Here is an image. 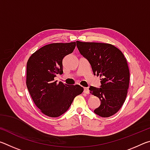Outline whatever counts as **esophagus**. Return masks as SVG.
Segmentation results:
<instances>
[{
    "label": "esophagus",
    "instance_id": "1",
    "mask_svg": "<svg viewBox=\"0 0 150 150\" xmlns=\"http://www.w3.org/2000/svg\"><path fill=\"white\" fill-rule=\"evenodd\" d=\"M84 93H86V94L89 93V90H88V87H85L84 88Z\"/></svg>",
    "mask_w": 150,
    "mask_h": 150
}]
</instances>
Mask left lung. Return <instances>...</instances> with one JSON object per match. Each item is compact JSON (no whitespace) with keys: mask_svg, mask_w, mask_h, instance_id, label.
<instances>
[{"mask_svg":"<svg viewBox=\"0 0 150 150\" xmlns=\"http://www.w3.org/2000/svg\"><path fill=\"white\" fill-rule=\"evenodd\" d=\"M76 42L81 54L90 63L93 74L100 77V88H89L90 93L100 100L94 112L104 118L114 115L123 105L128 93L130 71L126 57L110 44Z\"/></svg>","mask_w":150,"mask_h":150,"instance_id":"obj_1","label":"left lung"}]
</instances>
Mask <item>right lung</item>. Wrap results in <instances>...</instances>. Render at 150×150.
I'll return each mask as SVG.
<instances>
[{
    "mask_svg": "<svg viewBox=\"0 0 150 150\" xmlns=\"http://www.w3.org/2000/svg\"><path fill=\"white\" fill-rule=\"evenodd\" d=\"M76 42L54 43L35 52L28 60L26 86L35 106L45 115L58 117L65 113L76 96L83 93L79 85L57 83L63 73V59L73 52Z\"/></svg>",
    "mask_w": 150,
    "mask_h": 150,
    "instance_id": "obj_1",
    "label": "right lung"
}]
</instances>
